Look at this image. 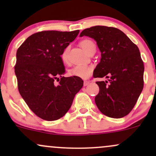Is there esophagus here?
Instances as JSON below:
<instances>
[{
	"label": "esophagus",
	"instance_id": "34e87169",
	"mask_svg": "<svg viewBox=\"0 0 156 156\" xmlns=\"http://www.w3.org/2000/svg\"><path fill=\"white\" fill-rule=\"evenodd\" d=\"M89 83H90V82L88 81V80H84V82H83V86H84V87H87V85H89Z\"/></svg>",
	"mask_w": 156,
	"mask_h": 156
}]
</instances>
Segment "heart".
<instances>
[{
    "instance_id": "heart-1",
    "label": "heart",
    "mask_w": 156,
    "mask_h": 156,
    "mask_svg": "<svg viewBox=\"0 0 156 156\" xmlns=\"http://www.w3.org/2000/svg\"><path fill=\"white\" fill-rule=\"evenodd\" d=\"M80 46L83 48L84 51L89 53V51L93 47L95 46V44L90 39H83L80 42ZM68 53H69V48L67 47L62 53V60L64 63L68 62ZM93 67L89 65H76L69 69V76L77 77L82 79H87L92 75Z\"/></svg>"
}]
</instances>
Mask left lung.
<instances>
[{
  "label": "left lung",
  "instance_id": "left-lung-1",
  "mask_svg": "<svg viewBox=\"0 0 156 156\" xmlns=\"http://www.w3.org/2000/svg\"><path fill=\"white\" fill-rule=\"evenodd\" d=\"M97 42L101 52L94 78H108L97 81L99 93L94 98L98 109L107 117L122 118L133 108L144 87V63L140 52L126 35L114 27L96 26L82 31Z\"/></svg>",
  "mask_w": 156,
  "mask_h": 156
}]
</instances>
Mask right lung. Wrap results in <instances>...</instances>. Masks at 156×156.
Listing matches in <instances>:
<instances>
[{
  "label": "right lung",
  "instance_id": "obj_1",
  "mask_svg": "<svg viewBox=\"0 0 156 156\" xmlns=\"http://www.w3.org/2000/svg\"><path fill=\"white\" fill-rule=\"evenodd\" d=\"M78 33L79 30L37 32L17 51L15 72L19 92L32 112L44 120L63 117L83 85L81 78L63 76L65 69L61 57Z\"/></svg>",
  "mask_w": 156,
  "mask_h": 156
}]
</instances>
